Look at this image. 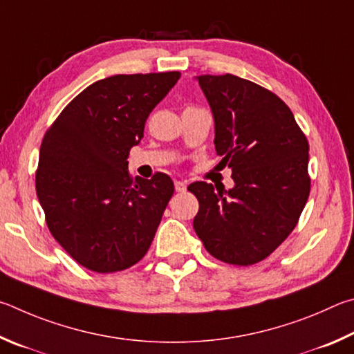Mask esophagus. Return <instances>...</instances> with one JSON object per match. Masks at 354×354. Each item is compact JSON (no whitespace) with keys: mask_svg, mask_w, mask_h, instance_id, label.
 <instances>
[{"mask_svg":"<svg viewBox=\"0 0 354 354\" xmlns=\"http://www.w3.org/2000/svg\"><path fill=\"white\" fill-rule=\"evenodd\" d=\"M174 187H176L177 193H185V191H187V182L176 180V183H174Z\"/></svg>","mask_w":354,"mask_h":354,"instance_id":"esophagus-1","label":"esophagus"}]
</instances>
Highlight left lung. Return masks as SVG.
Wrapping results in <instances>:
<instances>
[{
  "label": "left lung",
  "mask_w": 354,
  "mask_h": 354,
  "mask_svg": "<svg viewBox=\"0 0 354 354\" xmlns=\"http://www.w3.org/2000/svg\"><path fill=\"white\" fill-rule=\"evenodd\" d=\"M214 120V149L234 187L196 182V234L214 258L249 266L268 258L299 222L309 196V145L274 93L233 74L197 76Z\"/></svg>",
  "instance_id": "8db88e82"
}]
</instances>
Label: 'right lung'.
<instances>
[{"label":"right lung","instance_id":"add662e5","mask_svg":"<svg viewBox=\"0 0 354 354\" xmlns=\"http://www.w3.org/2000/svg\"><path fill=\"white\" fill-rule=\"evenodd\" d=\"M180 73L116 74L91 84L45 135L37 197L55 241L99 274L130 268L146 255L174 193L166 174L129 176V151Z\"/></svg>","mask_w":354,"mask_h":354}]
</instances>
